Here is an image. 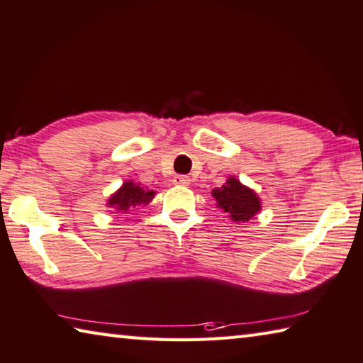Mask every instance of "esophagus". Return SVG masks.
Instances as JSON below:
<instances>
[{
    "mask_svg": "<svg viewBox=\"0 0 363 363\" xmlns=\"http://www.w3.org/2000/svg\"><path fill=\"white\" fill-rule=\"evenodd\" d=\"M173 184H174V186H182V187H186V186H189V184H190V179H189V176L176 174V176L173 177Z\"/></svg>",
    "mask_w": 363,
    "mask_h": 363,
    "instance_id": "34e87169",
    "label": "esophagus"
}]
</instances>
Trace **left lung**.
Returning a JSON list of instances; mask_svg holds the SVG:
<instances>
[{
    "label": "left lung",
    "mask_w": 363,
    "mask_h": 363,
    "mask_svg": "<svg viewBox=\"0 0 363 363\" xmlns=\"http://www.w3.org/2000/svg\"><path fill=\"white\" fill-rule=\"evenodd\" d=\"M213 196L217 206L228 213L235 222H247L260 211L259 196L233 177H230L220 189H214Z\"/></svg>",
    "instance_id": "obj_1"
}]
</instances>
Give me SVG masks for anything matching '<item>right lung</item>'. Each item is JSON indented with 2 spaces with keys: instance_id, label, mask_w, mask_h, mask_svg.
<instances>
[{
  "instance_id": "obj_1",
  "label": "right lung",
  "mask_w": 363,
  "mask_h": 363,
  "mask_svg": "<svg viewBox=\"0 0 363 363\" xmlns=\"http://www.w3.org/2000/svg\"><path fill=\"white\" fill-rule=\"evenodd\" d=\"M152 190H144L140 184L125 182L117 192L111 196L109 206L116 208L117 211H128V208L136 206V204H147L154 199Z\"/></svg>"
}]
</instances>
